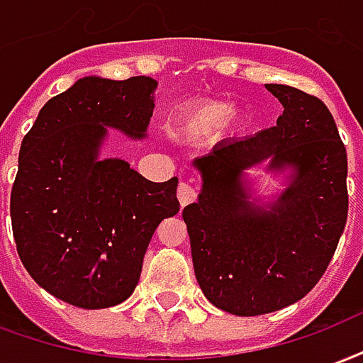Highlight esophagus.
I'll return each instance as SVG.
<instances>
[{"label":"esophagus","instance_id":"1","mask_svg":"<svg viewBox=\"0 0 363 363\" xmlns=\"http://www.w3.org/2000/svg\"><path fill=\"white\" fill-rule=\"evenodd\" d=\"M177 198H179V202H181L182 208H184V206L196 202L198 190H196V186H192L190 182H181L179 189H177Z\"/></svg>","mask_w":363,"mask_h":363}]
</instances>
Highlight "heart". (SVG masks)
Wrapping results in <instances>:
<instances>
[{
  "label": "heart",
  "mask_w": 363,
  "mask_h": 363,
  "mask_svg": "<svg viewBox=\"0 0 363 363\" xmlns=\"http://www.w3.org/2000/svg\"><path fill=\"white\" fill-rule=\"evenodd\" d=\"M242 109H233L229 101L223 99H203L182 107L174 117V133L182 138H202L221 127L227 121L230 127H242L246 123Z\"/></svg>",
  "instance_id": "obj_1"
}]
</instances>
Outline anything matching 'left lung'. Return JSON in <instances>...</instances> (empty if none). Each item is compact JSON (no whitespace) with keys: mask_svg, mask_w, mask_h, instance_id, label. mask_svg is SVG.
I'll return each mask as SVG.
<instances>
[{"mask_svg":"<svg viewBox=\"0 0 363 363\" xmlns=\"http://www.w3.org/2000/svg\"><path fill=\"white\" fill-rule=\"evenodd\" d=\"M265 88L284 107L277 125L196 157L202 192L182 209L200 289L216 308L244 318L304 298L348 216L346 147L331 111L292 86ZM267 159L274 172L289 171V186L271 206H257L249 202L245 169Z\"/></svg>","mask_w":363,"mask_h":363,"instance_id":"left-lung-1","label":"left lung"}]
</instances>
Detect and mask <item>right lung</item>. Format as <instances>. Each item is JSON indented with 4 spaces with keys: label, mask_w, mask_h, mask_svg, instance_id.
I'll return each mask as SVG.
<instances>
[{
    "label": "right lung",
    "mask_w": 363,
    "mask_h": 363,
    "mask_svg": "<svg viewBox=\"0 0 363 363\" xmlns=\"http://www.w3.org/2000/svg\"><path fill=\"white\" fill-rule=\"evenodd\" d=\"M155 88L150 77H84L50 99L23 138L13 236L30 277L67 304L125 302L157 225L179 213L177 177L152 182L125 160H99L107 127L146 136Z\"/></svg>",
    "instance_id": "right-lung-1"
}]
</instances>
